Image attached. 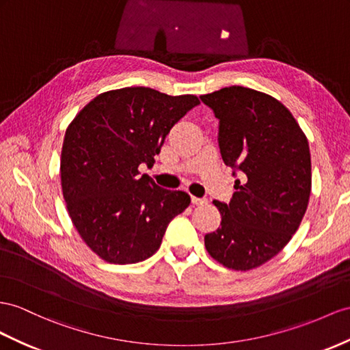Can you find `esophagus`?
I'll use <instances>...</instances> for the list:
<instances>
[{"label":"esophagus","mask_w":350,"mask_h":350,"mask_svg":"<svg viewBox=\"0 0 350 350\" xmlns=\"http://www.w3.org/2000/svg\"><path fill=\"white\" fill-rule=\"evenodd\" d=\"M191 201H192L193 205H204V204H207V200H205V198H196V196H192Z\"/></svg>","instance_id":"obj_1"}]
</instances>
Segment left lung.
<instances>
[{
	"mask_svg": "<svg viewBox=\"0 0 350 350\" xmlns=\"http://www.w3.org/2000/svg\"><path fill=\"white\" fill-rule=\"evenodd\" d=\"M201 100L219 120L223 163L241 173L216 232L204 237L210 256L235 271L271 260L288 244L306 213L310 187L309 143L291 112L275 97L232 85Z\"/></svg>",
	"mask_w": 350,
	"mask_h": 350,
	"instance_id": "obj_1",
	"label": "left lung"
}]
</instances>
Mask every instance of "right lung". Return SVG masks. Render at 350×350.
Wrapping results in <instances>:
<instances>
[{
    "label": "right lung",
    "instance_id": "add662e5",
    "mask_svg": "<svg viewBox=\"0 0 350 350\" xmlns=\"http://www.w3.org/2000/svg\"><path fill=\"white\" fill-rule=\"evenodd\" d=\"M200 105L148 87L111 90L85 105L65 133L62 192L79 237L107 263L131 265L157 253L168 223L191 204L183 191L158 186L139 165Z\"/></svg>",
    "mask_w": 350,
    "mask_h": 350
}]
</instances>
